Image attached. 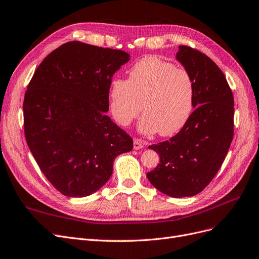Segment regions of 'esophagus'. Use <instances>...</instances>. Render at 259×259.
<instances>
[{"label": "esophagus", "mask_w": 259, "mask_h": 259, "mask_svg": "<svg viewBox=\"0 0 259 259\" xmlns=\"http://www.w3.org/2000/svg\"><path fill=\"white\" fill-rule=\"evenodd\" d=\"M145 147V143L143 142L142 140H139V139H135V141H133V148L135 149H142Z\"/></svg>", "instance_id": "esophagus-1"}]
</instances>
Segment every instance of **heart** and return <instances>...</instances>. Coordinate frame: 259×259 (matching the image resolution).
Returning <instances> with one entry per match:
<instances>
[{
	"label": "heart",
	"instance_id": "b5f03b06",
	"mask_svg": "<svg viewBox=\"0 0 259 259\" xmlns=\"http://www.w3.org/2000/svg\"><path fill=\"white\" fill-rule=\"evenodd\" d=\"M193 93V81L186 69L148 56L131 67L127 80L111 82L110 112L119 126L127 127L143 110L142 133L173 136L190 116Z\"/></svg>",
	"mask_w": 259,
	"mask_h": 259
}]
</instances>
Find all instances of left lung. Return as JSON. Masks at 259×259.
<instances>
[{"instance_id":"obj_1","label":"left lung","mask_w":259,"mask_h":259,"mask_svg":"<svg viewBox=\"0 0 259 259\" xmlns=\"http://www.w3.org/2000/svg\"><path fill=\"white\" fill-rule=\"evenodd\" d=\"M176 59L192 78L195 110L176 136L148 147L160 163L147 178L160 192L179 198L202 192L222 166L234 138V96L206 54L179 46Z\"/></svg>"}]
</instances>
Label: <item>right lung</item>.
Masks as SVG:
<instances>
[{
    "label": "right lung",
    "mask_w": 259,
    "mask_h": 259,
    "mask_svg": "<svg viewBox=\"0 0 259 259\" xmlns=\"http://www.w3.org/2000/svg\"><path fill=\"white\" fill-rule=\"evenodd\" d=\"M129 60L122 50L69 41L46 57L27 85V146L65 196L96 192L111 177L114 159L133 148L132 138L105 114L112 76Z\"/></svg>",
    "instance_id": "1"
}]
</instances>
